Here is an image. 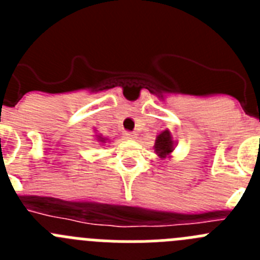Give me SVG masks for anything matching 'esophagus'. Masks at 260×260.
<instances>
[{"label": "esophagus", "mask_w": 260, "mask_h": 260, "mask_svg": "<svg viewBox=\"0 0 260 260\" xmlns=\"http://www.w3.org/2000/svg\"><path fill=\"white\" fill-rule=\"evenodd\" d=\"M123 137L126 139H137V134L133 132H123Z\"/></svg>", "instance_id": "34e87169"}]
</instances>
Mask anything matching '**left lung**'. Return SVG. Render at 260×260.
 I'll list each match as a JSON object with an SVG mask.
<instances>
[{
    "mask_svg": "<svg viewBox=\"0 0 260 260\" xmlns=\"http://www.w3.org/2000/svg\"><path fill=\"white\" fill-rule=\"evenodd\" d=\"M155 151L160 157H165L168 153L173 151V141H172V135L169 130H165L158 135L155 142Z\"/></svg>",
    "mask_w": 260,
    "mask_h": 260,
    "instance_id": "left-lung-1",
    "label": "left lung"
}]
</instances>
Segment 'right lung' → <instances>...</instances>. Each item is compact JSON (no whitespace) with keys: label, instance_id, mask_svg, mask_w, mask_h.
Returning a JSON list of instances; mask_svg holds the SVG:
<instances>
[{"label":"right lung","instance_id":"obj_1","mask_svg":"<svg viewBox=\"0 0 260 260\" xmlns=\"http://www.w3.org/2000/svg\"><path fill=\"white\" fill-rule=\"evenodd\" d=\"M98 141H100V142H104V138L99 137V139H98Z\"/></svg>","mask_w":260,"mask_h":260}]
</instances>
